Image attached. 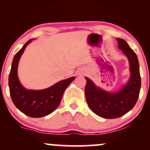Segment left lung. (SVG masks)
Here are the masks:
<instances>
[{"instance_id": "8db88e82", "label": "left lung", "mask_w": 150, "mask_h": 150, "mask_svg": "<svg viewBox=\"0 0 150 150\" xmlns=\"http://www.w3.org/2000/svg\"><path fill=\"white\" fill-rule=\"evenodd\" d=\"M118 49L129 62L130 77L127 82L114 92L98 87L89 77H85V92L87 104L95 114L104 118H116L123 116L134 107L141 87L140 65L137 55L128 44L122 39H116Z\"/></svg>"}]
</instances>
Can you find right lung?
<instances>
[{"label": "right lung", "mask_w": 150, "mask_h": 150, "mask_svg": "<svg viewBox=\"0 0 150 150\" xmlns=\"http://www.w3.org/2000/svg\"><path fill=\"white\" fill-rule=\"evenodd\" d=\"M30 39L15 55L12 63L8 78L10 94L15 106L21 112L32 118L44 117L52 113L61 103L65 89L75 80V77H69L56 82L46 89H27L19 80L18 68L19 61L27 46L32 42Z\"/></svg>", "instance_id": "obj_1"}]
</instances>
